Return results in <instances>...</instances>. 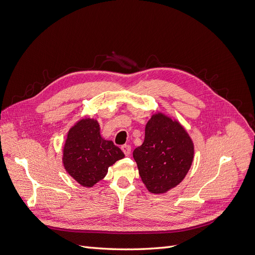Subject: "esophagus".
I'll return each mask as SVG.
<instances>
[{"instance_id":"1","label":"esophagus","mask_w":255,"mask_h":255,"mask_svg":"<svg viewBox=\"0 0 255 255\" xmlns=\"http://www.w3.org/2000/svg\"><path fill=\"white\" fill-rule=\"evenodd\" d=\"M121 150L123 151V153H125L127 156H128L129 154H130V146H129L128 144H123V145H121Z\"/></svg>"}]
</instances>
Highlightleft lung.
Segmentation results:
<instances>
[{"instance_id": "obj_1", "label": "left lung", "mask_w": 255, "mask_h": 255, "mask_svg": "<svg viewBox=\"0 0 255 255\" xmlns=\"http://www.w3.org/2000/svg\"><path fill=\"white\" fill-rule=\"evenodd\" d=\"M195 146L181 123L163 113L152 115L144 140L133 152L142 183L152 194H165L189 171Z\"/></svg>"}]
</instances>
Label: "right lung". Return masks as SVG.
I'll return each mask as SVG.
<instances>
[{"mask_svg": "<svg viewBox=\"0 0 255 255\" xmlns=\"http://www.w3.org/2000/svg\"><path fill=\"white\" fill-rule=\"evenodd\" d=\"M125 157L112 140L100 133L96 119L83 118L69 129L63 149V164L81 186L92 187L104 179L109 167Z\"/></svg>", "mask_w": 255, "mask_h": 255, "instance_id": "add662e5", "label": "right lung"}]
</instances>
